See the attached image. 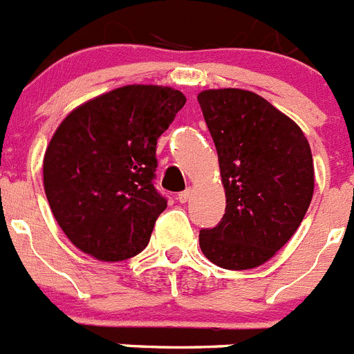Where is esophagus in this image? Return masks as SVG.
<instances>
[{"mask_svg": "<svg viewBox=\"0 0 354 354\" xmlns=\"http://www.w3.org/2000/svg\"><path fill=\"white\" fill-rule=\"evenodd\" d=\"M189 195H192V189L187 187V189H184V192H180L179 195H177V198H179L180 204H186L187 200H189Z\"/></svg>", "mask_w": 354, "mask_h": 354, "instance_id": "1", "label": "esophagus"}]
</instances>
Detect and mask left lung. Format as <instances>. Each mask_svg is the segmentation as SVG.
<instances>
[{
	"mask_svg": "<svg viewBox=\"0 0 354 354\" xmlns=\"http://www.w3.org/2000/svg\"><path fill=\"white\" fill-rule=\"evenodd\" d=\"M212 136L227 207L214 228L200 230V248L225 270L270 261L298 230L314 195L310 145L296 122L248 90L198 93Z\"/></svg>",
	"mask_w": 354,
	"mask_h": 354,
	"instance_id": "obj_1",
	"label": "left lung"
}]
</instances>
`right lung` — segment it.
Instances as JSON below:
<instances>
[{
	"label": "right lung",
	"instance_id": "right-lung-1",
	"mask_svg": "<svg viewBox=\"0 0 354 354\" xmlns=\"http://www.w3.org/2000/svg\"><path fill=\"white\" fill-rule=\"evenodd\" d=\"M186 104L183 92L127 84L65 117L44 156V189L81 252L124 261L149 245L167 198L156 189V145Z\"/></svg>",
	"mask_w": 354,
	"mask_h": 354
}]
</instances>
